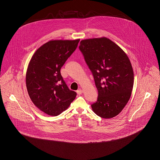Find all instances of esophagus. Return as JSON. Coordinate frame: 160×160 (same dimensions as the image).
<instances>
[{
  "label": "esophagus",
  "mask_w": 160,
  "mask_h": 160,
  "mask_svg": "<svg viewBox=\"0 0 160 160\" xmlns=\"http://www.w3.org/2000/svg\"><path fill=\"white\" fill-rule=\"evenodd\" d=\"M77 94H78V95H81V94L83 93V91H82V89H78V90L77 91Z\"/></svg>",
  "instance_id": "1"
}]
</instances>
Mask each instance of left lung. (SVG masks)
Segmentation results:
<instances>
[{
    "mask_svg": "<svg viewBox=\"0 0 160 160\" xmlns=\"http://www.w3.org/2000/svg\"><path fill=\"white\" fill-rule=\"evenodd\" d=\"M79 49L91 69L98 96L91 105L101 118H112L128 102L134 84V72L127 54L106 37L80 41Z\"/></svg>",
    "mask_w": 160,
    "mask_h": 160,
    "instance_id": "left-lung-1",
    "label": "left lung"
}]
</instances>
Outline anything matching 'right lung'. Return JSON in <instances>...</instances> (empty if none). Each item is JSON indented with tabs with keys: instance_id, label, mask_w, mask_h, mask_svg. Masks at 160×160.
Wrapping results in <instances>:
<instances>
[{
	"instance_id": "right-lung-1",
	"label": "right lung",
	"mask_w": 160,
	"mask_h": 160,
	"mask_svg": "<svg viewBox=\"0 0 160 160\" xmlns=\"http://www.w3.org/2000/svg\"><path fill=\"white\" fill-rule=\"evenodd\" d=\"M80 39L51 40L41 46L28 65L26 83L35 106L50 116L67 110L76 97L61 76V69L75 51Z\"/></svg>"
}]
</instances>
